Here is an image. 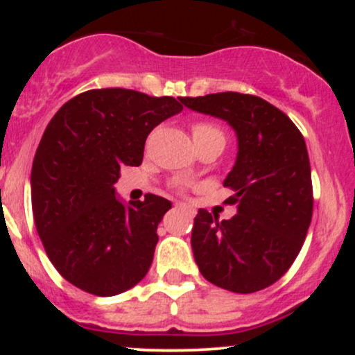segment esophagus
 I'll use <instances>...</instances> for the list:
<instances>
[{"label": "esophagus", "instance_id": "obj_1", "mask_svg": "<svg viewBox=\"0 0 355 355\" xmlns=\"http://www.w3.org/2000/svg\"><path fill=\"white\" fill-rule=\"evenodd\" d=\"M177 207H183V209H185V210H190L191 211V209H189V207H185V205H183V203H177Z\"/></svg>", "mask_w": 355, "mask_h": 355}]
</instances>
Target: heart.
<instances>
[{
  "instance_id": "1",
  "label": "heart",
  "mask_w": 355,
  "mask_h": 355,
  "mask_svg": "<svg viewBox=\"0 0 355 355\" xmlns=\"http://www.w3.org/2000/svg\"><path fill=\"white\" fill-rule=\"evenodd\" d=\"M191 133H193L195 141L203 140H220L225 144V133L217 125L210 123V121H197L191 126Z\"/></svg>"
}]
</instances>
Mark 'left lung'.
I'll use <instances>...</instances> for the list:
<instances>
[{
  "label": "left lung",
  "instance_id": "left-lung-1",
  "mask_svg": "<svg viewBox=\"0 0 355 355\" xmlns=\"http://www.w3.org/2000/svg\"><path fill=\"white\" fill-rule=\"evenodd\" d=\"M187 108L222 118L237 133L239 152L223 185L237 205L230 220L198 210L191 250L209 282L237 294L275 284L291 268L312 220L307 146L292 120L254 95L237 92L180 98Z\"/></svg>",
  "mask_w": 355,
  "mask_h": 355
}]
</instances>
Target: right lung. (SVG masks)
<instances>
[{"instance_id": "obj_1", "label": "right lung", "mask_w": 355, "mask_h": 355, "mask_svg": "<svg viewBox=\"0 0 355 355\" xmlns=\"http://www.w3.org/2000/svg\"><path fill=\"white\" fill-rule=\"evenodd\" d=\"M183 105L135 89H88L44 130L31 168V205L48 259L63 279L98 297L121 294L152 266L157 227L172 203L116 198L121 166L144 160L148 133Z\"/></svg>"}]
</instances>
